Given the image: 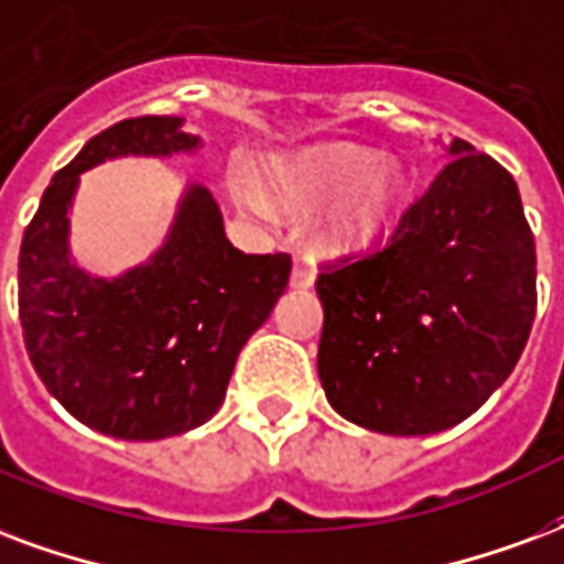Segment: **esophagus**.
<instances>
[{
    "label": "esophagus",
    "mask_w": 564,
    "mask_h": 564,
    "mask_svg": "<svg viewBox=\"0 0 564 564\" xmlns=\"http://www.w3.org/2000/svg\"><path fill=\"white\" fill-rule=\"evenodd\" d=\"M290 283L299 286V290H307V286H314V265L307 260H299L293 265V274H290Z\"/></svg>",
    "instance_id": "34e87169"
}]
</instances>
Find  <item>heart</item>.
I'll return each mask as SVG.
<instances>
[{
	"instance_id": "obj_1",
	"label": "heart",
	"mask_w": 564,
	"mask_h": 564,
	"mask_svg": "<svg viewBox=\"0 0 564 564\" xmlns=\"http://www.w3.org/2000/svg\"><path fill=\"white\" fill-rule=\"evenodd\" d=\"M283 194L295 206H328L323 239L335 250H361L377 241L398 215L403 173L391 161H377L358 145H328L307 154L283 176ZM245 203L262 208L257 191H245Z\"/></svg>"
}]
</instances>
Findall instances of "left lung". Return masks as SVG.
<instances>
[{"label": "left lung", "instance_id": "1", "mask_svg": "<svg viewBox=\"0 0 564 564\" xmlns=\"http://www.w3.org/2000/svg\"><path fill=\"white\" fill-rule=\"evenodd\" d=\"M386 248L316 278V370L337 415L388 436L469 419L535 319V239L511 173L454 137Z\"/></svg>", "mask_w": 564, "mask_h": 564}]
</instances>
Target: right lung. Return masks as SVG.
Here are the masks:
<instances>
[{
  "label": "right lung",
  "instance_id": "obj_1",
  "mask_svg": "<svg viewBox=\"0 0 564 564\" xmlns=\"http://www.w3.org/2000/svg\"><path fill=\"white\" fill-rule=\"evenodd\" d=\"M178 116L124 119L91 137L41 197L20 245V323L32 367L91 431L128 442L178 436L224 403L248 337L286 290L290 253H241L212 191L187 185L161 248L119 278L70 260L68 212L91 166L199 149Z\"/></svg>",
  "mask_w": 564,
  "mask_h": 564
}]
</instances>
